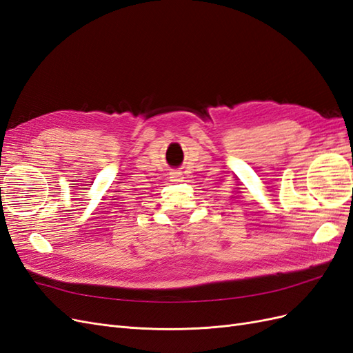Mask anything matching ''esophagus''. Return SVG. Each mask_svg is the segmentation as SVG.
<instances>
[{"label": "esophagus", "instance_id": "34e87169", "mask_svg": "<svg viewBox=\"0 0 353 353\" xmlns=\"http://www.w3.org/2000/svg\"><path fill=\"white\" fill-rule=\"evenodd\" d=\"M169 178H170V181H172V183H183L184 181V175H183V172H181V170H178V169H175V170H172V172H169Z\"/></svg>", "mask_w": 353, "mask_h": 353}]
</instances>
